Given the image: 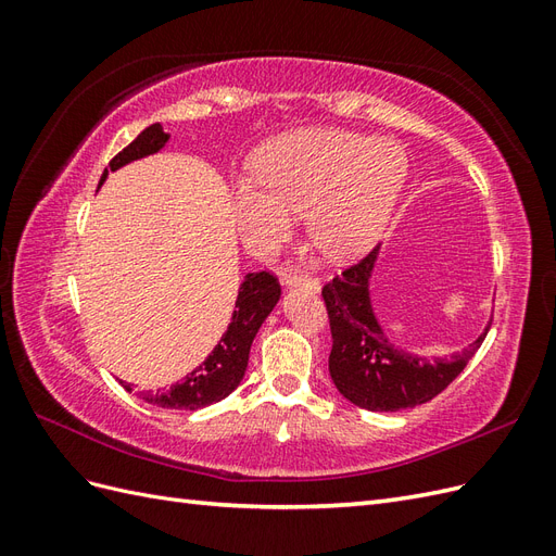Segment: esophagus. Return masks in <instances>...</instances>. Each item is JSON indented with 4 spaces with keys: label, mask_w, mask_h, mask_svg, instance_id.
I'll return each instance as SVG.
<instances>
[{
    "label": "esophagus",
    "mask_w": 556,
    "mask_h": 556,
    "mask_svg": "<svg viewBox=\"0 0 556 556\" xmlns=\"http://www.w3.org/2000/svg\"><path fill=\"white\" fill-rule=\"evenodd\" d=\"M282 288H288V290L304 288V290L317 294L319 292V280L308 278V276H299L296 271H292V268H290V271L282 274Z\"/></svg>",
    "instance_id": "1"
}]
</instances>
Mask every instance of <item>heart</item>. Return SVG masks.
Listing matches in <instances>:
<instances>
[{
  "instance_id": "b5f03b06",
  "label": "heart",
  "mask_w": 556,
  "mask_h": 556,
  "mask_svg": "<svg viewBox=\"0 0 556 556\" xmlns=\"http://www.w3.org/2000/svg\"><path fill=\"white\" fill-rule=\"evenodd\" d=\"M257 174L231 185L243 239L271 250L306 213L311 243L331 262L371 250L387 229L408 178V157L392 139L308 127L282 134L262 150Z\"/></svg>"
}]
</instances>
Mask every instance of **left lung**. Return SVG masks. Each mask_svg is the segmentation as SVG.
<instances>
[{
	"instance_id": "left-lung-1",
	"label": "left lung",
	"mask_w": 556,
	"mask_h": 556,
	"mask_svg": "<svg viewBox=\"0 0 556 556\" xmlns=\"http://www.w3.org/2000/svg\"><path fill=\"white\" fill-rule=\"evenodd\" d=\"M380 245L343 276L325 285L323 296L329 311L333 348L329 376L350 403L374 413H396L431 401L457 378L482 345L490 323L464 350L427 359L399 348L374 306L371 280Z\"/></svg>"
}]
</instances>
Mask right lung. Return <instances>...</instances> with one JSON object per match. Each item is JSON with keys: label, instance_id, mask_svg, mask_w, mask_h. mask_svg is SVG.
Instances as JSON below:
<instances>
[{"label": "right lung", "instance_id": "add662e5", "mask_svg": "<svg viewBox=\"0 0 556 556\" xmlns=\"http://www.w3.org/2000/svg\"><path fill=\"white\" fill-rule=\"evenodd\" d=\"M166 141H169V134L162 129L160 123H153L109 162V169L117 172L125 164L155 155L166 146ZM109 169H104L102 178H99V188L109 178ZM278 299L280 285L274 276H268L266 271L245 274L243 282L239 285L231 323L227 325L223 339L211 350V355L180 382L155 392H139V396L157 408L172 410H197L229 396L241 384L248 368L250 345L255 341L264 319L276 308ZM123 387L127 392L134 390L127 382H123Z\"/></svg>", "mask_w": 556, "mask_h": 556}]
</instances>
